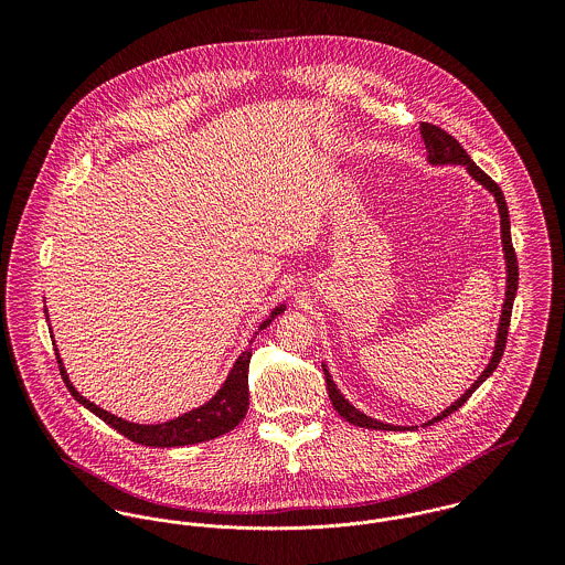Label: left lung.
<instances>
[{
    "label": "left lung",
    "instance_id": "left-lung-1",
    "mask_svg": "<svg viewBox=\"0 0 565 565\" xmlns=\"http://www.w3.org/2000/svg\"><path fill=\"white\" fill-rule=\"evenodd\" d=\"M422 139H424V143H426V150H428V161L439 162V164H446V162H461V164H466L468 167V171H470V175L472 178H477L481 184H483L484 189H489L491 193H493V198H495V202H498V211H500V228H502V245H504V256H507V269H509V276H507V298H504V307H502V316H500V328H498V339H495V350H493V356H491V361H489V365H487V370H484L483 374L479 376V381L457 401V403L452 404V406H448L444 413H439L435 419H430L428 424H435V422H439V419H444V417H448L452 411H457L459 406H463L466 401L479 390V385L483 383L484 379L498 367V363H500V359H502V352H504V345H507V332H509V322H511V309H513V298H515V291H518V256H515V249H513V243H511V228H509V211H507V202H504V195H502V191H500V186L484 173L483 169L477 164V162L472 161L470 157H468V152L461 148V143L452 137V135H448L444 128H439V126H435V124H426V121H422ZM323 374H326V385H328V396H330V401H332V406H334V411L343 417V419H348L350 424H356V426H361V428H376V430H401L403 426H392V424H383V422H379V419H372V417H367V415H363L361 411H356L352 404L348 403L343 396H341V392L337 390V385L332 383V379H330V374H328V370H323ZM428 424H424V426H428ZM413 428H417V426H413ZM404 430V428H403Z\"/></svg>",
    "mask_w": 565,
    "mask_h": 565
}]
</instances>
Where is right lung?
<instances>
[{
	"label": "right lung",
	"mask_w": 565,
	"mask_h": 565,
	"mask_svg": "<svg viewBox=\"0 0 565 565\" xmlns=\"http://www.w3.org/2000/svg\"><path fill=\"white\" fill-rule=\"evenodd\" d=\"M285 307H278L269 320L260 323L258 330L267 328L271 320L282 313ZM258 334V332H254ZM54 343V341H52ZM249 359H252V352L249 348L242 352V356L237 359L235 367L231 370L224 387L215 394V398H211L209 403L171 419V422H164V424H132V422H126L104 408H99L97 404L88 403L84 396H81L76 392V387L70 383V376L63 367V361L58 356V350H56V361H58V370H61V376L67 385V390L72 392V396L86 406L90 413H95L99 419H104L108 426H113L117 433H121L124 437H128L130 441L135 444H141V446H152V448H173V446H191V444H200V441H209V439H215L228 430H233L243 417L247 413V403H249V392H247V370H249Z\"/></svg>",
	"instance_id": "add662e5"
}]
</instances>
